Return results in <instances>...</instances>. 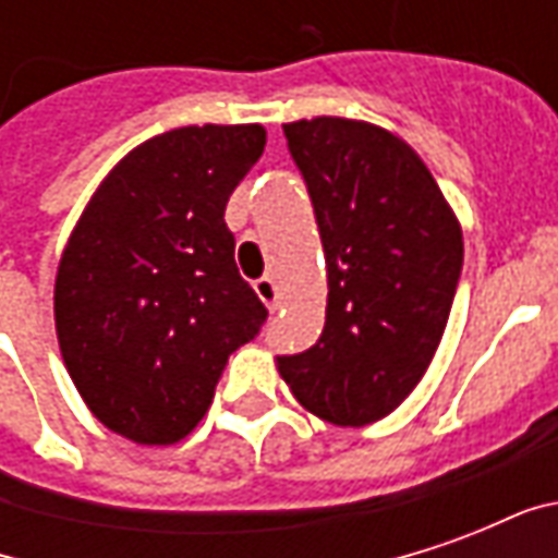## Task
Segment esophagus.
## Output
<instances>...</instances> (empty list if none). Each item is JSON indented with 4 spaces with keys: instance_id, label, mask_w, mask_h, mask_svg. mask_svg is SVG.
Segmentation results:
<instances>
[{
    "instance_id": "obj_1",
    "label": "esophagus",
    "mask_w": 558,
    "mask_h": 558,
    "mask_svg": "<svg viewBox=\"0 0 558 558\" xmlns=\"http://www.w3.org/2000/svg\"><path fill=\"white\" fill-rule=\"evenodd\" d=\"M254 290H256V295H259V299H263V302H266L268 307H271V311L278 307V299H280V295H278V283L268 278V275H263V278L254 280Z\"/></svg>"
}]
</instances>
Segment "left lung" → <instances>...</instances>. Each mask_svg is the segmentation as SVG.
<instances>
[{"label": "left lung", "instance_id": "left-lung-1", "mask_svg": "<svg viewBox=\"0 0 558 558\" xmlns=\"http://www.w3.org/2000/svg\"><path fill=\"white\" fill-rule=\"evenodd\" d=\"M326 251L328 304L311 350L278 371L323 421L364 427L410 398L454 304L463 235L407 143L352 119L283 125Z\"/></svg>", "mask_w": 558, "mask_h": 558}]
</instances>
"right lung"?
<instances>
[{
	"instance_id": "add662e5",
	"label": "right lung",
	"mask_w": 558,
	"mask_h": 558,
	"mask_svg": "<svg viewBox=\"0 0 558 558\" xmlns=\"http://www.w3.org/2000/svg\"><path fill=\"white\" fill-rule=\"evenodd\" d=\"M266 148L259 125L175 128L116 167L71 232L56 331L95 418L143 445L194 430L266 304L235 266L230 194Z\"/></svg>"
}]
</instances>
